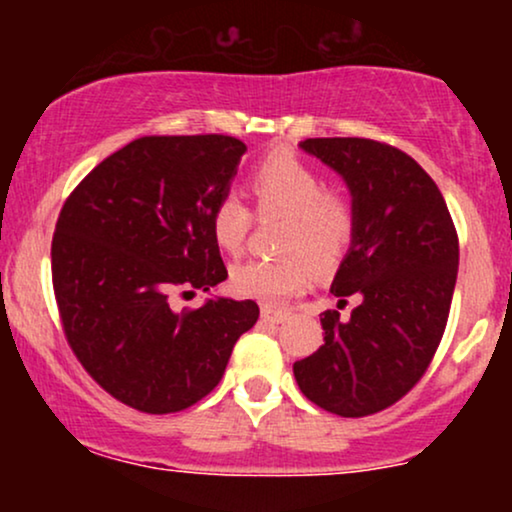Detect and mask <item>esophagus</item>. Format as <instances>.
Masks as SVG:
<instances>
[{"label":"esophagus","instance_id":"34e87169","mask_svg":"<svg viewBox=\"0 0 512 512\" xmlns=\"http://www.w3.org/2000/svg\"><path fill=\"white\" fill-rule=\"evenodd\" d=\"M289 315H291L289 310L274 308V305H262V317H264V320L274 322V325H279V322H284Z\"/></svg>","mask_w":512,"mask_h":512}]
</instances>
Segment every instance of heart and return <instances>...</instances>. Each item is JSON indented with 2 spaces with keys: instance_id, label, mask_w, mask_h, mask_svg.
Listing matches in <instances>:
<instances>
[{
  "instance_id": "1",
  "label": "heart",
  "mask_w": 512,
  "mask_h": 512,
  "mask_svg": "<svg viewBox=\"0 0 512 512\" xmlns=\"http://www.w3.org/2000/svg\"><path fill=\"white\" fill-rule=\"evenodd\" d=\"M260 216H286L279 248L289 255L255 257L231 272L238 296L281 303L313 281V262L332 267L342 260L356 233V204L344 192L327 190L320 170L289 151L264 156L248 178ZM211 236L228 255L245 248L255 216L236 192H226L211 209Z\"/></svg>"
}]
</instances>
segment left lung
Listing matches in <instances>:
<instances>
[{
  "instance_id": "left-lung-1",
  "label": "left lung",
  "mask_w": 512,
  "mask_h": 512,
  "mask_svg": "<svg viewBox=\"0 0 512 512\" xmlns=\"http://www.w3.org/2000/svg\"><path fill=\"white\" fill-rule=\"evenodd\" d=\"M356 204V233L332 293L361 296L349 322L320 317L325 344L293 363L310 402L346 419L378 414L424 378L448 325L460 240L431 180L397 146L361 137L305 139Z\"/></svg>"
}]
</instances>
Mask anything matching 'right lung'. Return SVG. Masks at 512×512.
Returning <instances> with one entry per match:
<instances>
[{
	"instance_id": "1",
	"label": "right lung",
	"mask_w": 512,
	"mask_h": 512,
	"mask_svg": "<svg viewBox=\"0 0 512 512\" xmlns=\"http://www.w3.org/2000/svg\"><path fill=\"white\" fill-rule=\"evenodd\" d=\"M245 146L226 134L139 137L98 163L67 197L52 236L62 330L86 373L144 414H173L223 378L255 301L170 308L175 289L226 279L211 209Z\"/></svg>"
}]
</instances>
